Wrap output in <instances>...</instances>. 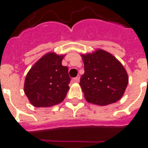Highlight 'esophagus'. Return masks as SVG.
I'll return each mask as SVG.
<instances>
[{
	"mask_svg": "<svg viewBox=\"0 0 148 148\" xmlns=\"http://www.w3.org/2000/svg\"><path fill=\"white\" fill-rule=\"evenodd\" d=\"M73 81H74V82H76V83L79 82V76L75 77V78L73 79Z\"/></svg>",
	"mask_w": 148,
	"mask_h": 148,
	"instance_id": "34e87169",
	"label": "esophagus"
}]
</instances>
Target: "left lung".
<instances>
[{
    "instance_id": "obj_1",
    "label": "left lung",
    "mask_w": 148,
    "mask_h": 148,
    "mask_svg": "<svg viewBox=\"0 0 148 148\" xmlns=\"http://www.w3.org/2000/svg\"><path fill=\"white\" fill-rule=\"evenodd\" d=\"M81 56L84 73L79 85L86 100L105 106L121 99L128 84L127 73L121 63L102 49Z\"/></svg>"
}]
</instances>
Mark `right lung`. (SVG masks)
Listing matches in <instances>:
<instances>
[{"label":"right lung","instance_id":"1","mask_svg":"<svg viewBox=\"0 0 148 148\" xmlns=\"http://www.w3.org/2000/svg\"><path fill=\"white\" fill-rule=\"evenodd\" d=\"M64 56L49 52L32 66L25 80V93L32 105L47 108L61 103L69 89V69Z\"/></svg>","mask_w":148,"mask_h":148}]
</instances>
